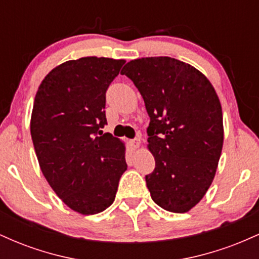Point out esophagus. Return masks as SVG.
<instances>
[{"mask_svg":"<svg viewBox=\"0 0 259 259\" xmlns=\"http://www.w3.org/2000/svg\"><path fill=\"white\" fill-rule=\"evenodd\" d=\"M130 144H132V146H133L134 148H138V147L140 146V139H139V138L133 139L132 141H130Z\"/></svg>","mask_w":259,"mask_h":259,"instance_id":"esophagus-1","label":"esophagus"}]
</instances>
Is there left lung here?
I'll return each instance as SVG.
<instances>
[{
  "instance_id": "8db88e82",
  "label": "left lung",
  "mask_w": 259,
  "mask_h": 259,
  "mask_svg": "<svg viewBox=\"0 0 259 259\" xmlns=\"http://www.w3.org/2000/svg\"><path fill=\"white\" fill-rule=\"evenodd\" d=\"M120 74L138 88L150 117L156 167L145 177L154 203L185 213L206 195L223 147V113L214 89L190 64L170 57L130 61Z\"/></svg>"
}]
</instances>
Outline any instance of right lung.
Here are the masks:
<instances>
[{
	"mask_svg": "<svg viewBox=\"0 0 259 259\" xmlns=\"http://www.w3.org/2000/svg\"><path fill=\"white\" fill-rule=\"evenodd\" d=\"M124 63L68 61L47 74L35 96L30 133L38 164L58 197L81 214L111 206L127 168L123 142L101 130L106 92Z\"/></svg>",
	"mask_w": 259,
	"mask_h": 259,
	"instance_id": "1",
	"label": "right lung"
}]
</instances>
